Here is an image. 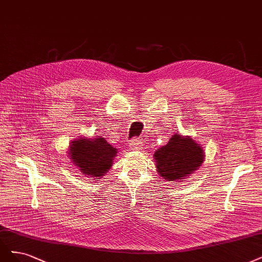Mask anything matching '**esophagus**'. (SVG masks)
Wrapping results in <instances>:
<instances>
[{"instance_id": "esophagus-1", "label": "esophagus", "mask_w": 262, "mask_h": 262, "mask_svg": "<svg viewBox=\"0 0 262 262\" xmlns=\"http://www.w3.org/2000/svg\"><path fill=\"white\" fill-rule=\"evenodd\" d=\"M129 146L131 147V149H140L142 148V142L139 141L138 139H133L130 141Z\"/></svg>"}]
</instances>
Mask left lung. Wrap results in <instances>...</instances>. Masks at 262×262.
Instances as JSON below:
<instances>
[{
  "instance_id": "left-lung-1",
  "label": "left lung",
  "mask_w": 262,
  "mask_h": 262,
  "mask_svg": "<svg viewBox=\"0 0 262 262\" xmlns=\"http://www.w3.org/2000/svg\"><path fill=\"white\" fill-rule=\"evenodd\" d=\"M157 173L168 182H183L195 173L205 159V150L189 135L174 133L166 145L154 152Z\"/></svg>"
}]
</instances>
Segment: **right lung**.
I'll list each match as a JSON object with an SVG mask.
<instances>
[{"mask_svg": "<svg viewBox=\"0 0 262 262\" xmlns=\"http://www.w3.org/2000/svg\"><path fill=\"white\" fill-rule=\"evenodd\" d=\"M118 154L116 147L112 146L101 135L97 138H82L70 142L68 155L71 162L80 170V172L93 180L100 179L107 173Z\"/></svg>", "mask_w": 262, "mask_h": 262, "instance_id": "right-lung-1", "label": "right lung"}]
</instances>
